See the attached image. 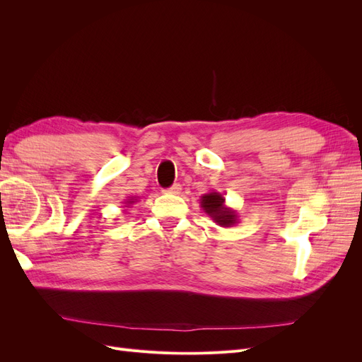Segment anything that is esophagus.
Listing matches in <instances>:
<instances>
[{
	"label": "esophagus",
	"instance_id": "esophagus-1",
	"mask_svg": "<svg viewBox=\"0 0 362 362\" xmlns=\"http://www.w3.org/2000/svg\"><path fill=\"white\" fill-rule=\"evenodd\" d=\"M181 185L180 184H173L172 185V187H169V189H166V190H164V192H166V193H172V194H180L181 193Z\"/></svg>",
	"mask_w": 362,
	"mask_h": 362
}]
</instances>
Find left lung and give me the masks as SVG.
<instances>
[{
  "mask_svg": "<svg viewBox=\"0 0 362 362\" xmlns=\"http://www.w3.org/2000/svg\"><path fill=\"white\" fill-rule=\"evenodd\" d=\"M201 208L205 214L213 218V222L218 226L229 228L238 223L237 211L233 210L231 206H228L225 202V198L222 193L218 192H208L204 196H201Z\"/></svg>",
  "mask_w": 362,
  "mask_h": 362,
  "instance_id": "1",
  "label": "left lung"
}]
</instances>
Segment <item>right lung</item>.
<instances>
[{"instance_id": "right-lung-1", "label": "right lung", "mask_w": 362, "mask_h": 362, "mask_svg": "<svg viewBox=\"0 0 362 362\" xmlns=\"http://www.w3.org/2000/svg\"><path fill=\"white\" fill-rule=\"evenodd\" d=\"M134 202H137V196H129V198L125 201L124 206H129V205H133Z\"/></svg>"}]
</instances>
